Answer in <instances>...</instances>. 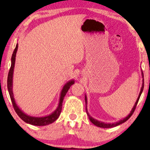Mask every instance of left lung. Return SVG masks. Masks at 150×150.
I'll list each match as a JSON object with an SVG mask.
<instances>
[{
    "label": "left lung",
    "instance_id": "8db88e82",
    "mask_svg": "<svg viewBox=\"0 0 150 150\" xmlns=\"http://www.w3.org/2000/svg\"><path fill=\"white\" fill-rule=\"evenodd\" d=\"M142 77L143 78V71H142ZM143 87H144V79H143L142 87H141V91H140V93H139V97H138V98H137V101H136V102H135V104H134V106H133V108H132V110H131V111H130V113L126 117H125V118L124 119V120H122L119 121L118 122H116V123H112V124H105V123H104V122H99V121L96 120H95V119H94V118L92 117H91V115H90L89 114V112H88V111H87V96H86V95H85V103H86V112H87V115H88V117H89V120L91 121L92 124H93L94 125H95V126H98V127H100V128H112V127H115V126H118V125H120V124H123V123H124L125 122H126V121L128 120V119L130 118L131 116H132V115L133 114V112H134V111L135 108H136V107H137V103H138L139 98H140V96H141V93H142V92H143Z\"/></svg>",
    "mask_w": 150,
    "mask_h": 150
}]
</instances>
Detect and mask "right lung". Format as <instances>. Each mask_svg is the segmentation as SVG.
<instances>
[{
	"label": "right lung",
	"mask_w": 150,
	"mask_h": 150,
	"mask_svg": "<svg viewBox=\"0 0 150 150\" xmlns=\"http://www.w3.org/2000/svg\"><path fill=\"white\" fill-rule=\"evenodd\" d=\"M18 48V44H16V48L14 49V51L12 54L11 57V65L10 69L9 71V74H8L7 77V89L9 91V93L10 96V98H11L12 104L14 108V110L18 114V115L24 121V122L27 123V124L33 125V126H46V125H48L50 124H52L54 121H56L58 119L59 116L60 115L61 110H62V104L63 100L64 99L65 96L66 95L67 91H68L69 88L71 85L74 83V81L71 80L65 84L64 87H63L62 91L61 92L60 95V99H59V103L58 105V107L57 109L54 110L52 113H51L49 115L45 116V117H32L29 116L28 115L24 113L20 108L18 107L17 104L16 103L15 100L13 98V89H12V87H13V69L14 66H15V61H16V52H17Z\"/></svg>",
	"instance_id": "add662e5"
}]
</instances>
